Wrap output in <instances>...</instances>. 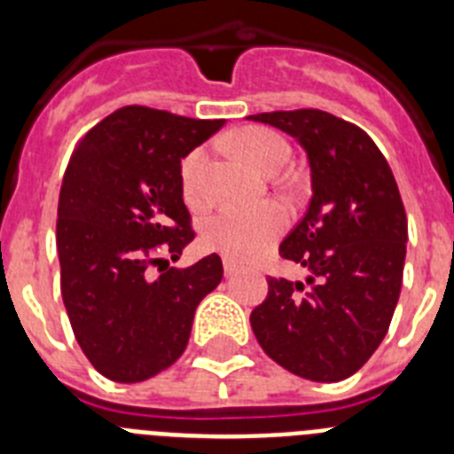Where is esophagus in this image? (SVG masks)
Segmentation results:
<instances>
[{
    "label": "esophagus",
    "mask_w": 454,
    "mask_h": 454,
    "mask_svg": "<svg viewBox=\"0 0 454 454\" xmlns=\"http://www.w3.org/2000/svg\"><path fill=\"white\" fill-rule=\"evenodd\" d=\"M223 268H224V275H227V277H231V275H236V272H239V266H236L231 259H224Z\"/></svg>",
    "instance_id": "1"
}]
</instances>
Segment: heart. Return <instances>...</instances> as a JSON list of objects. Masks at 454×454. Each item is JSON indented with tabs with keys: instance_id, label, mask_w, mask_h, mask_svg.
Returning <instances> with one entry per match:
<instances>
[{
	"instance_id": "heart-1",
	"label": "heart",
	"mask_w": 454,
	"mask_h": 454,
	"mask_svg": "<svg viewBox=\"0 0 454 454\" xmlns=\"http://www.w3.org/2000/svg\"><path fill=\"white\" fill-rule=\"evenodd\" d=\"M234 147L247 163L256 170L277 172L291 156V147L282 136L262 127H247L234 136ZM204 166H207V150L188 152L179 168V184H182L184 202L192 208L204 204ZM286 227V214L277 204H263L254 211H218L202 223V246L207 250L220 252L231 262H250L262 254L272 240Z\"/></svg>"
}]
</instances>
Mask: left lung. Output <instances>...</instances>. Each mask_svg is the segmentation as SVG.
I'll return each mask as SVG.
<instances>
[{"mask_svg": "<svg viewBox=\"0 0 454 454\" xmlns=\"http://www.w3.org/2000/svg\"><path fill=\"white\" fill-rule=\"evenodd\" d=\"M298 140L311 168L307 214L282 259L307 282L268 277L250 325L272 362L314 382L355 375L387 336L403 286L407 214L387 159L356 124L318 108L250 115Z\"/></svg>", "mask_w": 454, "mask_h": 454, "instance_id": "8db88e82", "label": "left lung"}]
</instances>
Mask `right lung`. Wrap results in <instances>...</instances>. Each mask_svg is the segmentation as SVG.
Returning <instances> with one entry per match:
<instances>
[{"instance_id":"1","label":"right lung","mask_w":454,"mask_h":454,"mask_svg":"<svg viewBox=\"0 0 454 454\" xmlns=\"http://www.w3.org/2000/svg\"><path fill=\"white\" fill-rule=\"evenodd\" d=\"M223 124L134 104L72 152L56 220L61 295L79 348L114 382H143L177 362L195 309L223 279L218 254L170 268L195 239L182 159Z\"/></svg>"}]
</instances>
